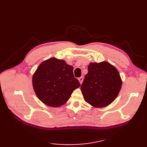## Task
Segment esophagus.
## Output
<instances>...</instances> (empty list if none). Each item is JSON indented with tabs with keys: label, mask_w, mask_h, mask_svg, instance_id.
Returning a JSON list of instances; mask_svg holds the SVG:
<instances>
[{
	"label": "esophagus",
	"mask_w": 147,
	"mask_h": 147,
	"mask_svg": "<svg viewBox=\"0 0 147 147\" xmlns=\"http://www.w3.org/2000/svg\"><path fill=\"white\" fill-rule=\"evenodd\" d=\"M78 80H79V81L80 83V84H82V82H83V76H81L80 78H79L78 79Z\"/></svg>",
	"instance_id": "obj_1"
}]
</instances>
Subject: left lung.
I'll list each match as a JSON object with an SVG mask.
<instances>
[{
  "label": "left lung",
  "instance_id": "obj_1",
  "mask_svg": "<svg viewBox=\"0 0 147 147\" xmlns=\"http://www.w3.org/2000/svg\"><path fill=\"white\" fill-rule=\"evenodd\" d=\"M122 85L120 74L106 61L91 63L84 76L81 90L84 101L94 107H104L112 103Z\"/></svg>",
  "mask_w": 147,
  "mask_h": 147
}]
</instances>
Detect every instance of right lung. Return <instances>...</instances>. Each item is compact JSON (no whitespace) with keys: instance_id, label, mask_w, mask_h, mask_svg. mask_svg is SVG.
<instances>
[{"instance_id":"obj_1","label":"right lung","mask_w":147,"mask_h":147,"mask_svg":"<svg viewBox=\"0 0 147 147\" xmlns=\"http://www.w3.org/2000/svg\"><path fill=\"white\" fill-rule=\"evenodd\" d=\"M73 67L64 60L52 58L43 61L33 76L37 96L45 104L58 107L64 104L80 84L74 78Z\"/></svg>"}]
</instances>
